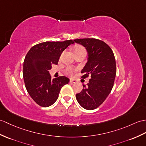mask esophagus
I'll return each instance as SVG.
<instances>
[{
	"label": "esophagus",
	"mask_w": 146,
	"mask_h": 146,
	"mask_svg": "<svg viewBox=\"0 0 146 146\" xmlns=\"http://www.w3.org/2000/svg\"><path fill=\"white\" fill-rule=\"evenodd\" d=\"M70 83H76V81L74 80H70Z\"/></svg>",
	"instance_id": "esophagus-1"
}]
</instances>
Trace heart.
Masks as SVG:
<instances>
[{"mask_svg":"<svg viewBox=\"0 0 146 146\" xmlns=\"http://www.w3.org/2000/svg\"><path fill=\"white\" fill-rule=\"evenodd\" d=\"M74 55L81 52H86V50L82 46H76L73 49ZM74 72V69L73 67H68L66 70V73L69 75H72Z\"/></svg>","mask_w":146,"mask_h":146,"instance_id":"1","label":"heart"}]
</instances>
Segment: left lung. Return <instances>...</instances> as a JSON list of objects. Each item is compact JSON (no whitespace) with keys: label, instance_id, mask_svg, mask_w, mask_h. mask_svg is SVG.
<instances>
[{"label":"left lung","instance_id":"1","mask_svg":"<svg viewBox=\"0 0 146 146\" xmlns=\"http://www.w3.org/2000/svg\"><path fill=\"white\" fill-rule=\"evenodd\" d=\"M86 48L88 58L81 70L82 78L89 76L91 79L87 85L76 94L80 106L88 110L99 107L109 95L114 85L116 74V60L111 48L100 40L81 38L74 40Z\"/></svg>","mask_w":146,"mask_h":146}]
</instances>
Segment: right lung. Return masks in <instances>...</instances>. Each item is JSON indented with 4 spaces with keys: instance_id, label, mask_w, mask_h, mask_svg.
<instances>
[{
    "instance_id": "add662e5",
    "label": "right lung",
    "mask_w": 146,
    "mask_h": 146,
    "mask_svg": "<svg viewBox=\"0 0 146 146\" xmlns=\"http://www.w3.org/2000/svg\"><path fill=\"white\" fill-rule=\"evenodd\" d=\"M73 43L72 40L43 42L32 46L27 53L23 62V80L27 92L39 106L52 105L61 88L69 83V78L64 76L52 80L49 70L53 65H57L63 51Z\"/></svg>"
}]
</instances>
